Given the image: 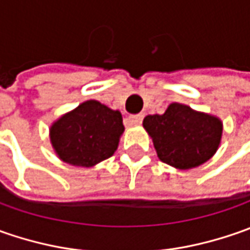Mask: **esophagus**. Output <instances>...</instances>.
Returning <instances> with one entry per match:
<instances>
[{
  "instance_id": "esophagus-1",
  "label": "esophagus",
  "mask_w": 250,
  "mask_h": 250,
  "mask_svg": "<svg viewBox=\"0 0 250 250\" xmlns=\"http://www.w3.org/2000/svg\"><path fill=\"white\" fill-rule=\"evenodd\" d=\"M129 122L132 125H140L142 121H143V115L142 114H136V115H129Z\"/></svg>"
}]
</instances>
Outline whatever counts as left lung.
Masks as SVG:
<instances>
[{"mask_svg":"<svg viewBox=\"0 0 250 250\" xmlns=\"http://www.w3.org/2000/svg\"><path fill=\"white\" fill-rule=\"evenodd\" d=\"M143 128L159 159L178 169L205 164L216 154L223 136V121L218 117L181 103H171L161 115L145 117Z\"/></svg>","mask_w":250,"mask_h":250,"instance_id":"1","label":"left lung"}]
</instances>
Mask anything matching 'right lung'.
<instances>
[{
    "mask_svg": "<svg viewBox=\"0 0 250 250\" xmlns=\"http://www.w3.org/2000/svg\"><path fill=\"white\" fill-rule=\"evenodd\" d=\"M124 130L120 111L87 100L54 121L50 142L63 163L89 168L115 153Z\"/></svg>",
    "mask_w": 250,
    "mask_h": 250,
    "instance_id": "obj_1",
    "label": "right lung"
}]
</instances>
